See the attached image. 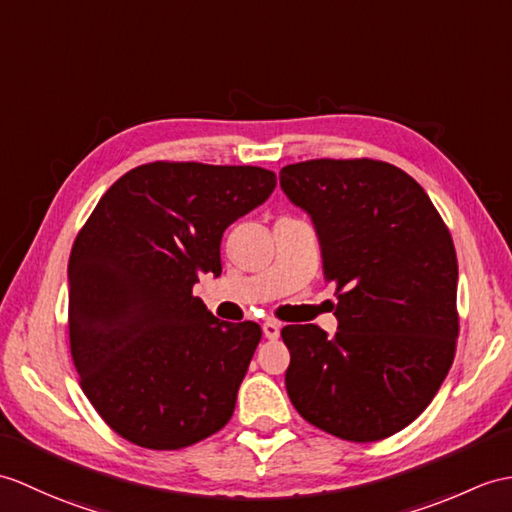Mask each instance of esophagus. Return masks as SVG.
Wrapping results in <instances>:
<instances>
[{
    "mask_svg": "<svg viewBox=\"0 0 512 512\" xmlns=\"http://www.w3.org/2000/svg\"><path fill=\"white\" fill-rule=\"evenodd\" d=\"M281 334V325L277 323V320H266L264 323V336L270 338V340H277Z\"/></svg>",
    "mask_w": 512,
    "mask_h": 512,
    "instance_id": "1",
    "label": "esophagus"
}]
</instances>
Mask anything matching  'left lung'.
<instances>
[{"mask_svg": "<svg viewBox=\"0 0 512 512\" xmlns=\"http://www.w3.org/2000/svg\"><path fill=\"white\" fill-rule=\"evenodd\" d=\"M281 189L312 218L338 331L281 329L285 388L301 417L342 441L401 432L454 362L458 259L425 189L373 159L285 165Z\"/></svg>", "mask_w": 512, "mask_h": 512, "instance_id": "left-lung-1", "label": "left lung"}]
</instances>
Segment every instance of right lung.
Segmentation results:
<instances>
[{"label": "right lung", "instance_id": "add662e5", "mask_svg": "<svg viewBox=\"0 0 512 512\" xmlns=\"http://www.w3.org/2000/svg\"><path fill=\"white\" fill-rule=\"evenodd\" d=\"M275 172L154 161L115 181L69 255V344L91 406L146 449H183L229 423L261 340L192 294L220 277L222 233L266 202Z\"/></svg>", "mask_w": 512, "mask_h": 512}]
</instances>
